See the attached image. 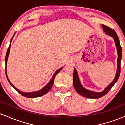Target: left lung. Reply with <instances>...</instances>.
<instances>
[{
	"instance_id": "8db88e82",
	"label": "left lung",
	"mask_w": 125,
	"mask_h": 125,
	"mask_svg": "<svg viewBox=\"0 0 125 125\" xmlns=\"http://www.w3.org/2000/svg\"><path fill=\"white\" fill-rule=\"evenodd\" d=\"M102 26L104 28V32H105L106 34L109 35L111 37H113L114 40L115 42V44L116 45L117 49V52H118V60H117V70L116 76H115V78L113 80V81L101 93H96L93 92V91H91L86 90L85 88H83V87L81 84L80 81H79V78L78 76V73H77L76 70L74 68V72H73V86H74V89L77 91L78 93L81 94V96H83V97H87V98H90V99H98L100 97H103L105 96L106 94L108 93V91L111 89L112 87H113L114 84L116 83L118 79L119 78V76L120 74V62H121V59H122V47L120 46V41H119V38L118 37L117 35L116 32L115 31L113 30V29L110 28L108 26L104 25L102 24Z\"/></svg>"
}]
</instances>
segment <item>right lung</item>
Listing matches in <instances>:
<instances>
[{
    "label": "right lung",
    "mask_w": 125,
    "mask_h": 125,
    "mask_svg": "<svg viewBox=\"0 0 125 125\" xmlns=\"http://www.w3.org/2000/svg\"><path fill=\"white\" fill-rule=\"evenodd\" d=\"M14 35H13V37H14ZM13 37H12L11 41H10V46H9L8 48L7 52H6V56H5V65H6V67H5V72H6V78H7L8 81V82H10V85H11L12 86V87H13L14 88L15 90H17V91L18 93H20V94L21 95V96H24V97H28V98H34V97H41V96H43V95L46 94L48 92V91L51 89V88H52V86H53V85L54 80H55V76H56V74L58 73V72H60V71H61V69H62V68H61V69H58V70H56V72L55 73V74H53L52 78L51 79V81H49V83H47V84L45 86V87H44L43 88L41 89L40 90L37 91H35V92H32V93H24V92H22V91H19V90L17 89V88H15L14 86L13 85H12V83L10 82V81H9L8 78V76H7V72H6V63H7V60H8V58L9 53H10V48H11V41H12Z\"/></svg>",
    "instance_id": "add662e5"
}]
</instances>
